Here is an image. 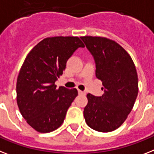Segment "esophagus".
<instances>
[{"label": "esophagus", "instance_id": "obj_1", "mask_svg": "<svg viewBox=\"0 0 154 154\" xmlns=\"http://www.w3.org/2000/svg\"><path fill=\"white\" fill-rule=\"evenodd\" d=\"M79 95H86V93L83 92V91H79Z\"/></svg>", "mask_w": 154, "mask_h": 154}]
</instances>
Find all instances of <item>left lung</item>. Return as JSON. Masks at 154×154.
<instances>
[{"label": "left lung", "instance_id": "1", "mask_svg": "<svg viewBox=\"0 0 154 154\" xmlns=\"http://www.w3.org/2000/svg\"><path fill=\"white\" fill-rule=\"evenodd\" d=\"M80 38L94 57L96 77L104 86L101 97L86 95L85 120L97 131H112L125 121L137 98L136 68L130 55L114 41L102 37Z\"/></svg>", "mask_w": 154, "mask_h": 154}]
</instances>
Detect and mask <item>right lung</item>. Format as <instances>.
<instances>
[{"label": "right lung", "mask_w": 154, "mask_h": 154, "mask_svg": "<svg viewBox=\"0 0 154 154\" xmlns=\"http://www.w3.org/2000/svg\"><path fill=\"white\" fill-rule=\"evenodd\" d=\"M84 47L78 37L47 38L26 56L17 78V105L37 131H53L63 124L78 91L63 86L57 89L55 82L76 49Z\"/></svg>", "instance_id": "right-lung-1"}]
</instances>
